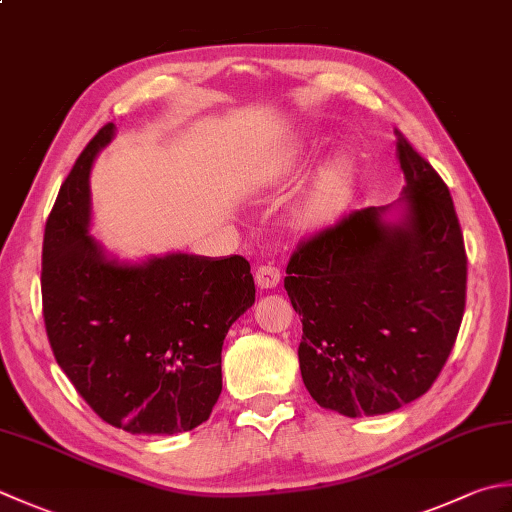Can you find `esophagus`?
Listing matches in <instances>:
<instances>
[{"label":"esophagus","instance_id":"34e87169","mask_svg":"<svg viewBox=\"0 0 512 512\" xmlns=\"http://www.w3.org/2000/svg\"><path fill=\"white\" fill-rule=\"evenodd\" d=\"M279 279H282V273H279V268L270 264H262L255 270V284L259 288H275L279 284Z\"/></svg>","mask_w":512,"mask_h":512}]
</instances>
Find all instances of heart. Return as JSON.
<instances>
[{
	"mask_svg": "<svg viewBox=\"0 0 512 512\" xmlns=\"http://www.w3.org/2000/svg\"><path fill=\"white\" fill-rule=\"evenodd\" d=\"M350 184V168L346 162L330 164L322 177L317 179L315 188L310 190L302 208V219L310 226L324 224L342 210Z\"/></svg>",
	"mask_w": 512,
	"mask_h": 512,
	"instance_id": "b5f03b06",
	"label": "heart"
}]
</instances>
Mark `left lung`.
<instances>
[{
  "mask_svg": "<svg viewBox=\"0 0 512 512\" xmlns=\"http://www.w3.org/2000/svg\"><path fill=\"white\" fill-rule=\"evenodd\" d=\"M406 186L299 242L284 288L302 317L310 397L346 417L386 415L435 384L462 326L466 248L437 170L395 130Z\"/></svg>",
  "mask_w": 512,
  "mask_h": 512,
  "instance_id": "1",
  "label": "left lung"
}]
</instances>
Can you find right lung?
Masks as SVG:
<instances>
[{
	"label": "right lung",
	"mask_w": 512,
	"mask_h": 512,
	"mask_svg": "<svg viewBox=\"0 0 512 512\" xmlns=\"http://www.w3.org/2000/svg\"><path fill=\"white\" fill-rule=\"evenodd\" d=\"M113 135L106 124L90 139L46 219V335L59 368L106 424L133 435L186 433L213 413L224 339L255 304V282L242 255L106 257L88 235V177Z\"/></svg>",
	"instance_id": "right-lung-1"
}]
</instances>
